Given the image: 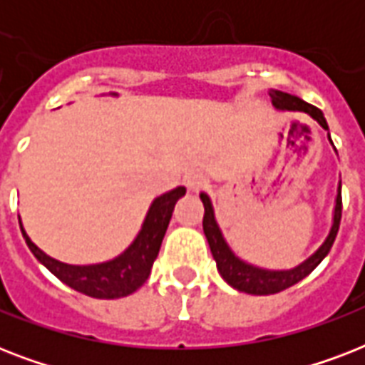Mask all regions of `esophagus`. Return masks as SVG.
I'll return each instance as SVG.
<instances>
[{"label": "esophagus", "mask_w": 365, "mask_h": 365, "mask_svg": "<svg viewBox=\"0 0 365 365\" xmlns=\"http://www.w3.org/2000/svg\"><path fill=\"white\" fill-rule=\"evenodd\" d=\"M183 182L191 191H200V189H206L210 185V180L206 174H202L200 170H189L185 176H183Z\"/></svg>", "instance_id": "34e87169"}]
</instances>
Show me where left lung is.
Masks as SVG:
<instances>
[{
    "mask_svg": "<svg viewBox=\"0 0 365 365\" xmlns=\"http://www.w3.org/2000/svg\"><path fill=\"white\" fill-rule=\"evenodd\" d=\"M271 100L272 106L277 110H289V111H303L307 115H311L318 125L328 130V123L324 119V113L314 106L307 104L305 100L297 98L294 94L282 93V91H271ZM329 136V132H328ZM331 142V138H329ZM200 200L205 205V217H202V229H205L206 240L210 244V252L216 259L217 271L223 277V280L233 286L235 289L244 292V294L252 295H271L278 294L282 289L294 286L299 280H303L305 277H309L318 265L320 261L329 254V250L334 246V240L337 237V231H339L341 223V212H343V200H341V183L339 189H337V199H335V210H334V225L329 229V235L326 237L324 244L314 252V254L305 259L303 263H299L294 269H288V271H267V269H259V267H254L246 263V261L239 259L237 255L231 252V248L227 246L225 239H223L222 231L217 227L216 217H214V208H212L210 197L206 193H200Z\"/></svg>",
    "mask_w": 365,
    "mask_h": 365,
    "instance_id": "obj_1",
    "label": "left lung"
}]
</instances>
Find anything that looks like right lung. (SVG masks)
<instances>
[{"label": "right lung", "instance_id": "right-lung-1", "mask_svg": "<svg viewBox=\"0 0 365 365\" xmlns=\"http://www.w3.org/2000/svg\"><path fill=\"white\" fill-rule=\"evenodd\" d=\"M183 195H185V187H176L157 197L149 206L148 216L143 220L142 229L134 242L121 255L104 263H96V265H68L58 259H53L51 255H47L31 242L22 225H20V231L37 261L43 263L54 277L60 278L70 288L88 297H96V299H119V297L134 294L148 280L153 261L159 255L160 242L165 239L174 206Z\"/></svg>", "mask_w": 365, "mask_h": 365}]
</instances>
